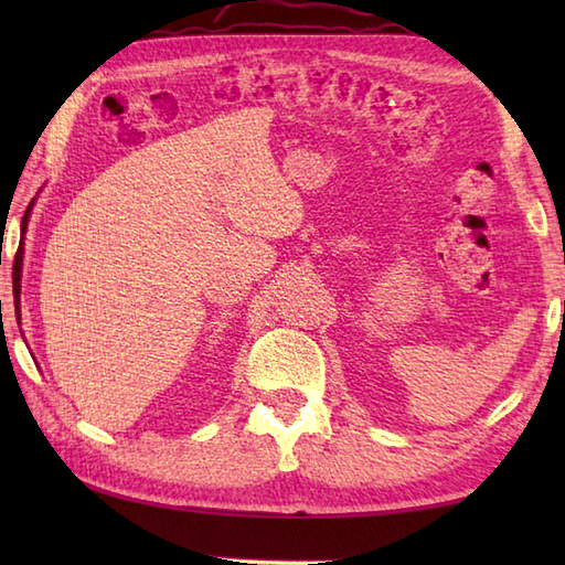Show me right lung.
I'll return each instance as SVG.
<instances>
[{"mask_svg": "<svg viewBox=\"0 0 565 565\" xmlns=\"http://www.w3.org/2000/svg\"><path fill=\"white\" fill-rule=\"evenodd\" d=\"M31 209V206H29ZM29 209H26V215H23V227H26V223H29ZM17 281H19V276H17ZM19 286V284H17ZM19 291V289H17Z\"/></svg>", "mask_w": 565, "mask_h": 565, "instance_id": "right-lung-1", "label": "right lung"}]
</instances>
